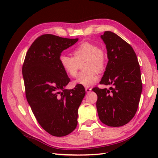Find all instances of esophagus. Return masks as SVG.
Wrapping results in <instances>:
<instances>
[{
	"label": "esophagus",
	"instance_id": "1",
	"mask_svg": "<svg viewBox=\"0 0 158 158\" xmlns=\"http://www.w3.org/2000/svg\"><path fill=\"white\" fill-rule=\"evenodd\" d=\"M85 91H86V93H90V91H91L92 89H90V88H85Z\"/></svg>",
	"mask_w": 158,
	"mask_h": 158
}]
</instances>
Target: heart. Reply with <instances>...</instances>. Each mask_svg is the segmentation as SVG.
I'll list each match as a JSON object with an SVG mask.
<instances>
[{
  "instance_id": "obj_1",
  "label": "heart",
  "mask_w": 158,
  "mask_h": 158,
  "mask_svg": "<svg viewBox=\"0 0 158 158\" xmlns=\"http://www.w3.org/2000/svg\"><path fill=\"white\" fill-rule=\"evenodd\" d=\"M73 57L61 54L58 60L63 70L70 77L77 76V73L84 61L82 68L85 72L81 73L74 81V84L84 87H90L98 80L97 72L105 68L106 55L98 45L90 42H83L73 51Z\"/></svg>"
}]
</instances>
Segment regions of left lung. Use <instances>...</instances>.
Segmentation results:
<instances>
[{"label": "left lung", "instance_id": "8db88e82", "mask_svg": "<svg viewBox=\"0 0 158 158\" xmlns=\"http://www.w3.org/2000/svg\"><path fill=\"white\" fill-rule=\"evenodd\" d=\"M101 38L109 60L100 84L111 87L93 89L98 95V116L108 126H123L133 118L139 103L142 91L139 64L132 47L121 37L105 31Z\"/></svg>", "mask_w": 158, "mask_h": 158}]
</instances>
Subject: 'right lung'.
<instances>
[{
    "mask_svg": "<svg viewBox=\"0 0 158 158\" xmlns=\"http://www.w3.org/2000/svg\"><path fill=\"white\" fill-rule=\"evenodd\" d=\"M78 40L42 35L31 44L23 64L28 102L41 127L55 137H64L75 129L78 109L85 94L80 85L65 89L70 79L58 60L63 51Z\"/></svg>",
    "mask_w": 158,
    "mask_h": 158,
    "instance_id": "right-lung-1",
    "label": "right lung"
}]
</instances>
